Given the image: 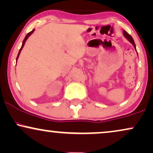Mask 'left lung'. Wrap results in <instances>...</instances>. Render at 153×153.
I'll use <instances>...</instances> for the list:
<instances>
[{
	"label": "left lung",
	"mask_w": 153,
	"mask_h": 153,
	"mask_svg": "<svg viewBox=\"0 0 153 153\" xmlns=\"http://www.w3.org/2000/svg\"><path fill=\"white\" fill-rule=\"evenodd\" d=\"M123 36H124V37H125L126 39H127V40H128V41L129 42H131V43L133 44V47H134L135 50H136V44H135L134 40H133V39L132 38V36H131L130 35V34H128V33H127V32H126L125 30H123ZM136 52H137V51H136ZM137 54H138V53H137Z\"/></svg>",
	"instance_id": "obj_1"
}]
</instances>
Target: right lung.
<instances>
[{
    "label": "right lung",
    "mask_w": 153,
    "mask_h": 153,
    "mask_svg": "<svg viewBox=\"0 0 153 153\" xmlns=\"http://www.w3.org/2000/svg\"><path fill=\"white\" fill-rule=\"evenodd\" d=\"M34 32V29L32 31H31L30 32H29V33L27 34L26 35V36H25V39H24V40H23V42H22V46H21V48H20V51H19V52H18V54H17V59H16V61H17V59H18V57H19V56H20V52H21V51H22V48H23V46H24V45H25V42H26V41H27V39H28V37L29 36H30L31 34H32V33H33V32ZM17 63V62H16Z\"/></svg>",
    "instance_id": "add662e5"
}]
</instances>
